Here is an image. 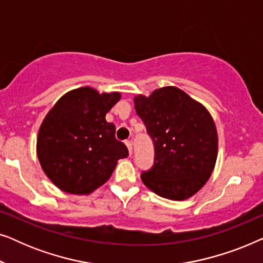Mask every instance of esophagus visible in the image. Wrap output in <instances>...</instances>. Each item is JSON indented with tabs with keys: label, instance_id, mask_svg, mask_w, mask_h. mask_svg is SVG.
Listing matches in <instances>:
<instances>
[{
	"label": "esophagus",
	"instance_id": "34e87169",
	"mask_svg": "<svg viewBox=\"0 0 263 263\" xmlns=\"http://www.w3.org/2000/svg\"><path fill=\"white\" fill-rule=\"evenodd\" d=\"M124 143H125V146L128 147L129 154H132V152H133V145H132V141H130V140H125Z\"/></svg>",
	"mask_w": 263,
	"mask_h": 263
}]
</instances>
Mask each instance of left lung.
Segmentation results:
<instances>
[{
	"label": "left lung",
	"instance_id": "1",
	"mask_svg": "<svg viewBox=\"0 0 263 263\" xmlns=\"http://www.w3.org/2000/svg\"><path fill=\"white\" fill-rule=\"evenodd\" d=\"M136 114L151 135L156 160L141 179L168 200L195 195L210 179L218 157V133L210 111L175 86L134 97Z\"/></svg>",
	"mask_w": 263,
	"mask_h": 263
}]
</instances>
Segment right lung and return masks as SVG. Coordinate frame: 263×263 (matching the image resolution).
Listing matches in <instances>:
<instances>
[{
  "label": "right lung",
  "mask_w": 263,
  "mask_h": 263,
  "mask_svg": "<svg viewBox=\"0 0 263 263\" xmlns=\"http://www.w3.org/2000/svg\"><path fill=\"white\" fill-rule=\"evenodd\" d=\"M120 92L85 86L67 92L46 114L37 136V157L50 181L64 193L88 195L109 181L128 148L105 120Z\"/></svg>",
  "instance_id": "add662e5"
}]
</instances>
